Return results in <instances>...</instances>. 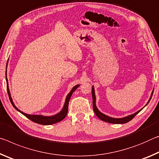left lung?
Listing matches in <instances>:
<instances>
[{
    "label": "left lung",
    "mask_w": 159,
    "mask_h": 159,
    "mask_svg": "<svg viewBox=\"0 0 159 159\" xmlns=\"http://www.w3.org/2000/svg\"><path fill=\"white\" fill-rule=\"evenodd\" d=\"M153 91L152 93V94H151V97L149 98V101H148V103H147V105L151 100V98L152 97V95H153ZM92 98H93V111H94V113L98 117V118L101 119V120H103L104 122H107V123H113V124H124V123H128L129 121H130L131 120L133 119L134 117L137 115V113H139L140 111H142L139 110L136 113H134L133 114H132V115H129L128 116H126L125 117V118H111V117H109L108 116L105 115V114H103L102 113H101V112L98 110V108L97 107V106H96V97H95V92H94V88L93 87H92Z\"/></svg>",
    "instance_id": "8db88e82"
}]
</instances>
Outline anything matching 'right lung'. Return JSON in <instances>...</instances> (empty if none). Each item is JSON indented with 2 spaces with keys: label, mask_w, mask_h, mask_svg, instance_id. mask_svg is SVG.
I'll return each instance as SVG.
<instances>
[{
  "label": "right lung",
  "mask_w": 159,
  "mask_h": 159,
  "mask_svg": "<svg viewBox=\"0 0 159 159\" xmlns=\"http://www.w3.org/2000/svg\"><path fill=\"white\" fill-rule=\"evenodd\" d=\"M7 62H8V60H7ZM7 65H6V70H7ZM6 82H7V93H8L9 98H10V101L11 102L12 105L13 106V107L17 110L19 112H20L21 113L23 114L25 116L27 117V118H29L31 120L34 122L36 123L40 124V125H52V124H55L56 123H58V122L61 121L63 120L65 118H66L67 113V111H68V103H69V101L70 99V97L75 90H76L78 87H80V84H77L76 86L72 88V90L70 91V92L67 94L66 99V102H65L64 106L62 108V111L58 113V114H56L55 116H41V115H29V114L25 113L19 110L16 106H15V104L13 103V101L12 100L11 96H10V93L9 91V88H8V83H7V75H6Z\"/></svg>",
  "instance_id": "obj_1"
}]
</instances>
